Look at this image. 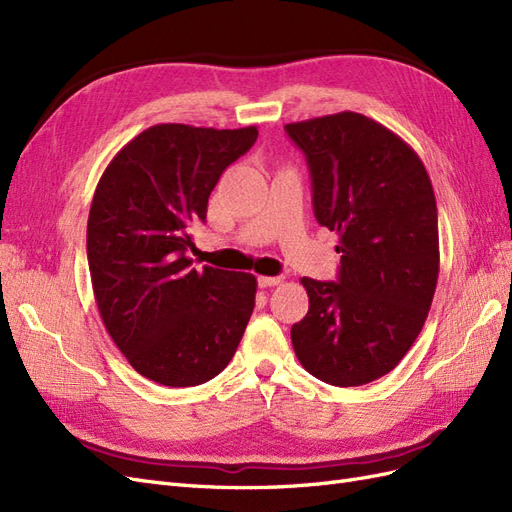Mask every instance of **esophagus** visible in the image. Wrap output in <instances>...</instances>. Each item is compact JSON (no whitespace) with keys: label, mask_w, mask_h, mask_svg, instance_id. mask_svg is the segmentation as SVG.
Instances as JSON below:
<instances>
[{"label":"esophagus","mask_w":512,"mask_h":512,"mask_svg":"<svg viewBox=\"0 0 512 512\" xmlns=\"http://www.w3.org/2000/svg\"><path fill=\"white\" fill-rule=\"evenodd\" d=\"M277 284H282V277H280V275H275V277L260 275V277H258V286H260V288H271V286H277Z\"/></svg>","instance_id":"1"}]
</instances>
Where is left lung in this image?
Returning a JSON list of instances; mask_svg holds the SVG:
<instances>
[{"mask_svg": "<svg viewBox=\"0 0 512 512\" xmlns=\"http://www.w3.org/2000/svg\"><path fill=\"white\" fill-rule=\"evenodd\" d=\"M307 160L320 226L337 230V282L303 277L292 324L301 365L333 386L389 374L421 333L440 271L438 207L416 151L361 113L288 123Z\"/></svg>", "mask_w": 512, "mask_h": 512, "instance_id": "obj_1", "label": "left lung"}]
</instances>
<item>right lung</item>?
Masks as SVG:
<instances>
[{
	"instance_id": "obj_1",
	"label": "right lung",
	"mask_w": 512,
	"mask_h": 512,
	"mask_svg": "<svg viewBox=\"0 0 512 512\" xmlns=\"http://www.w3.org/2000/svg\"><path fill=\"white\" fill-rule=\"evenodd\" d=\"M239 130L160 123L106 166L91 200L87 260L108 335L138 374L196 386L230 363L250 322L256 277L192 267L190 226L205 222L224 170L256 143Z\"/></svg>"
}]
</instances>
